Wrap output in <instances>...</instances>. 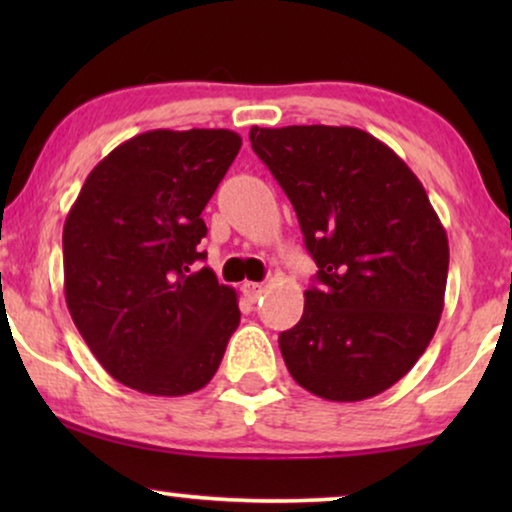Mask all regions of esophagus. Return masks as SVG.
Instances as JSON below:
<instances>
[{"instance_id":"1","label":"esophagus","mask_w":512,"mask_h":512,"mask_svg":"<svg viewBox=\"0 0 512 512\" xmlns=\"http://www.w3.org/2000/svg\"><path fill=\"white\" fill-rule=\"evenodd\" d=\"M263 291H265V286L258 284V282H244V284H242V293H244V296H247L249 300L261 298Z\"/></svg>"}]
</instances>
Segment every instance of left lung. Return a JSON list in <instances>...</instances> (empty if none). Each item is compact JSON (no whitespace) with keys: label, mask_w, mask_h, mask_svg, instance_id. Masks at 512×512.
I'll use <instances>...</instances> for the list:
<instances>
[{"label":"left lung","mask_w":512,"mask_h":512,"mask_svg":"<svg viewBox=\"0 0 512 512\" xmlns=\"http://www.w3.org/2000/svg\"><path fill=\"white\" fill-rule=\"evenodd\" d=\"M296 209L317 282L279 335L300 387L326 401L382 394L415 366L445 303L450 247L415 172L359 128L249 132Z\"/></svg>","instance_id":"obj_1"}]
</instances>
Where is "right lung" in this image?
<instances>
[{
  "instance_id": "add662e5",
  "label": "right lung",
  "mask_w": 512,
  "mask_h": 512,
  "mask_svg": "<svg viewBox=\"0 0 512 512\" xmlns=\"http://www.w3.org/2000/svg\"><path fill=\"white\" fill-rule=\"evenodd\" d=\"M233 130H151L88 174L62 230L65 300L102 368L153 396L212 380L240 326L209 268L202 209L240 151Z\"/></svg>"
}]
</instances>
